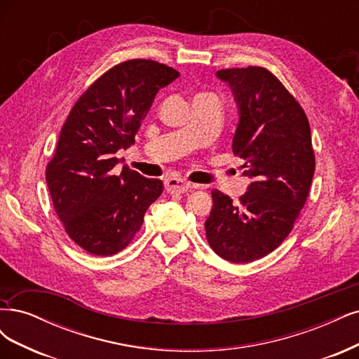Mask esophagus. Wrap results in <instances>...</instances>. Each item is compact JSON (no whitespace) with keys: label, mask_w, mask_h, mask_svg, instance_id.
<instances>
[{"label":"esophagus","mask_w":359,"mask_h":359,"mask_svg":"<svg viewBox=\"0 0 359 359\" xmlns=\"http://www.w3.org/2000/svg\"><path fill=\"white\" fill-rule=\"evenodd\" d=\"M165 187L168 193H185L190 189V184L181 178H168L165 181Z\"/></svg>","instance_id":"1"}]
</instances>
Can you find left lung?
Listing matches in <instances>:
<instances>
[{
    "label": "left lung",
    "mask_w": 359,
    "mask_h": 359,
    "mask_svg": "<svg viewBox=\"0 0 359 359\" xmlns=\"http://www.w3.org/2000/svg\"><path fill=\"white\" fill-rule=\"evenodd\" d=\"M231 89L239 121L233 153L245 160L248 191L233 202L212 191L205 221L211 248L231 263H251L270 254L292 230L315 174L309 120L300 104L266 68L219 69Z\"/></svg>",
    "instance_id": "8db88e82"
}]
</instances>
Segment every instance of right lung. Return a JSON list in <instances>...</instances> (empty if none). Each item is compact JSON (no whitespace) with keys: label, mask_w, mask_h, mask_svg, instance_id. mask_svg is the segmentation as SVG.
Instances as JSON below:
<instances>
[{"label":"right lung","mask_w":359,"mask_h":359,"mask_svg":"<svg viewBox=\"0 0 359 359\" xmlns=\"http://www.w3.org/2000/svg\"><path fill=\"white\" fill-rule=\"evenodd\" d=\"M180 77L174 68L132 59L107 71L72 107L60 130L46 181L68 236L93 255L126 248L163 182L121 169L116 153L135 142L160 89Z\"/></svg>","instance_id":"1"}]
</instances>
